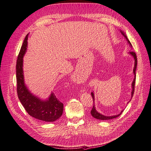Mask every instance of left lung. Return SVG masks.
I'll return each mask as SVG.
<instances>
[{"mask_svg": "<svg viewBox=\"0 0 151 151\" xmlns=\"http://www.w3.org/2000/svg\"><path fill=\"white\" fill-rule=\"evenodd\" d=\"M122 35H123V36L125 37V40L127 41V42L129 44V45L131 47H132V45H131L130 42L129 41V39L127 38V36H126L125 34L124 33V32H123L122 31H120ZM129 54L131 56H132L133 57V58L134 59V70H133V73L134 75V80L132 83V91H131V99H132V96H133V95H134V87H135V77H136V75H135V71H136V68H137V56H136V55L135 53L133 51H130L129 52ZM91 95L92 96V98H93V101H95V95H94V93L93 91H92L91 93ZM128 102V103H129ZM93 108H92V110H91V115L93 116V117L95 119H99V120H110V119H115V118H116L118 117L119 116H120L121 115V114L122 113V111H124L122 110L120 111V113L118 115H112V116H106V115H103L101 114L100 113H99V111H97V110H96V107L95 106V102H93Z\"/></svg>", "mask_w": 151, "mask_h": 151, "instance_id": "left-lung-1", "label": "left lung"}]
</instances>
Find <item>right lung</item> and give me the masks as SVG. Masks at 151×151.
<instances>
[{"label": "right lung", "instance_id": "right-lung-1", "mask_svg": "<svg viewBox=\"0 0 151 151\" xmlns=\"http://www.w3.org/2000/svg\"><path fill=\"white\" fill-rule=\"evenodd\" d=\"M29 34L24 39L17 60L16 79L18 98L29 115L36 119L45 122H54L59 119L63 112V104L58 100L54 93L42 100L33 95L24 82L23 57L27 51Z\"/></svg>", "mask_w": 151, "mask_h": 151}]
</instances>
